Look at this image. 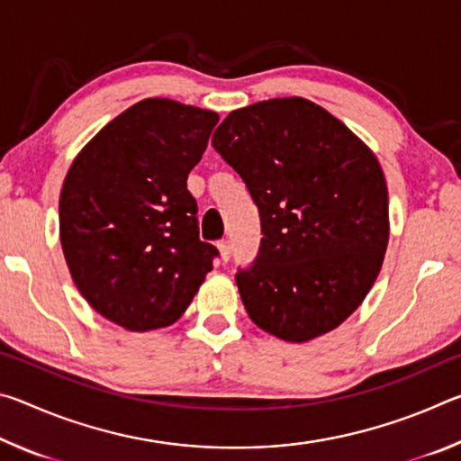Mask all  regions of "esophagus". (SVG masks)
I'll use <instances>...</instances> for the list:
<instances>
[{"label":"esophagus","mask_w":461,"mask_h":461,"mask_svg":"<svg viewBox=\"0 0 461 461\" xmlns=\"http://www.w3.org/2000/svg\"><path fill=\"white\" fill-rule=\"evenodd\" d=\"M217 248H220L221 260H223V262H228V260H230V256H231V246H230V241H228V240L217 241Z\"/></svg>","instance_id":"1"}]
</instances>
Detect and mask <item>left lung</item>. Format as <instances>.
I'll return each mask as SVG.
<instances>
[{"label": "left lung", "instance_id": "obj_1", "mask_svg": "<svg viewBox=\"0 0 461 461\" xmlns=\"http://www.w3.org/2000/svg\"><path fill=\"white\" fill-rule=\"evenodd\" d=\"M212 144L260 213L258 254L236 272L249 319L296 343L335 330L384 260L388 191L376 156L303 97L236 109Z\"/></svg>", "mask_w": 461, "mask_h": 461}]
</instances>
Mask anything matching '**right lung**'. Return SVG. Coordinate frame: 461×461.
Instances as JSON below:
<instances>
[{"label":"right lung","mask_w":461,"mask_h":461,"mask_svg":"<svg viewBox=\"0 0 461 461\" xmlns=\"http://www.w3.org/2000/svg\"><path fill=\"white\" fill-rule=\"evenodd\" d=\"M220 115L170 99L120 113L68 168L60 244L79 293L130 331L175 323L220 249L199 238L186 178Z\"/></svg>","instance_id":"1"}]
</instances>
